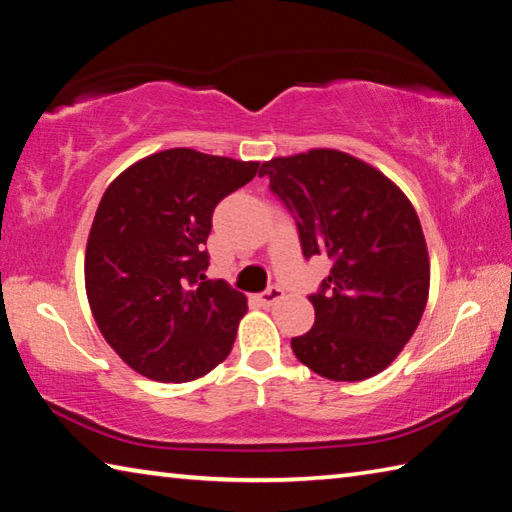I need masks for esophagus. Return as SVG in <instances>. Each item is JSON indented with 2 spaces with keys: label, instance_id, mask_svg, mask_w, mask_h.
Instances as JSON below:
<instances>
[{
  "label": "esophagus",
  "instance_id": "esophagus-1",
  "mask_svg": "<svg viewBox=\"0 0 512 512\" xmlns=\"http://www.w3.org/2000/svg\"><path fill=\"white\" fill-rule=\"evenodd\" d=\"M282 298H284V291L280 287H271V289H266L264 293H259V296H257L259 305H262V307H271V305H275L277 300H282Z\"/></svg>",
  "mask_w": 512,
  "mask_h": 512
}]
</instances>
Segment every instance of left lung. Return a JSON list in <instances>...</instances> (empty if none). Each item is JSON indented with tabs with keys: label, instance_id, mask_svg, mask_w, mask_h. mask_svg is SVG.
Segmentation results:
<instances>
[{
	"label": "left lung",
	"instance_id": "1",
	"mask_svg": "<svg viewBox=\"0 0 512 512\" xmlns=\"http://www.w3.org/2000/svg\"><path fill=\"white\" fill-rule=\"evenodd\" d=\"M259 176L296 219L302 255L332 259L309 296L314 327L291 339L293 354L332 381L375 377L409 343L429 298L427 241L411 201L334 149L273 158Z\"/></svg>",
	"mask_w": 512,
	"mask_h": 512
}]
</instances>
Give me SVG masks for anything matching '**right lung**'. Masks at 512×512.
Returning a JSON list of instances; mask_svg holds the SVG:
<instances>
[{
    "label": "right lung",
    "mask_w": 512,
    "mask_h": 512,
    "mask_svg": "<svg viewBox=\"0 0 512 512\" xmlns=\"http://www.w3.org/2000/svg\"><path fill=\"white\" fill-rule=\"evenodd\" d=\"M259 162L169 149L112 180L85 248V291L103 339L140 375L183 384L228 357L246 296L207 280L205 244L225 196Z\"/></svg>",
    "instance_id": "add662e5"
}]
</instances>
